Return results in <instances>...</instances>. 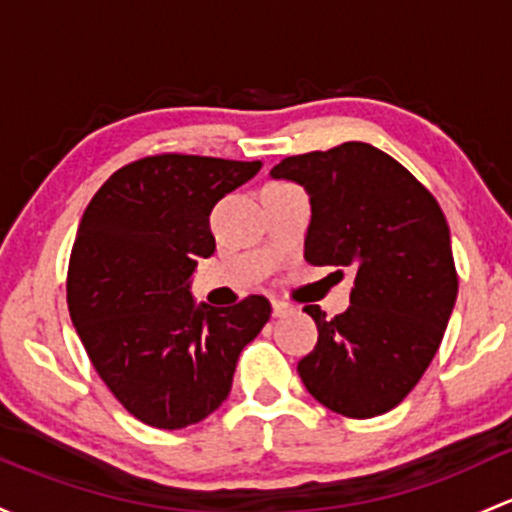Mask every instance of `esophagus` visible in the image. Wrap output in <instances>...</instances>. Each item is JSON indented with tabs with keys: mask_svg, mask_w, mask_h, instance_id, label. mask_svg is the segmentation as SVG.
Segmentation results:
<instances>
[{
	"mask_svg": "<svg viewBox=\"0 0 512 512\" xmlns=\"http://www.w3.org/2000/svg\"><path fill=\"white\" fill-rule=\"evenodd\" d=\"M289 311H292V306H289L287 301L272 299V314L274 316H284V314H289Z\"/></svg>",
	"mask_w": 512,
	"mask_h": 512,
	"instance_id": "obj_1",
	"label": "esophagus"
}]
</instances>
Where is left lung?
I'll list each match as a JSON object with an SVG mask.
<instances>
[{"label": "left lung", "instance_id": "8db88e82", "mask_svg": "<svg viewBox=\"0 0 512 512\" xmlns=\"http://www.w3.org/2000/svg\"><path fill=\"white\" fill-rule=\"evenodd\" d=\"M270 176L309 193L306 262L355 272L343 314L304 306L319 341L299 360L301 383L343 417L390 412L437 355L459 292L437 198L365 142L287 157Z\"/></svg>", "mask_w": 512, "mask_h": 512}]
</instances>
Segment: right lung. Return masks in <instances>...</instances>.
I'll return each mask as SVG.
<instances>
[{"label": "right lung", "instance_id": "1", "mask_svg": "<svg viewBox=\"0 0 512 512\" xmlns=\"http://www.w3.org/2000/svg\"><path fill=\"white\" fill-rule=\"evenodd\" d=\"M262 161L159 154L117 169L85 208L68 265V311L102 383L139 422L184 429L218 410L240 351L270 321L265 297L196 304L213 206Z\"/></svg>", "mask_w": 512, "mask_h": 512}]
</instances>
